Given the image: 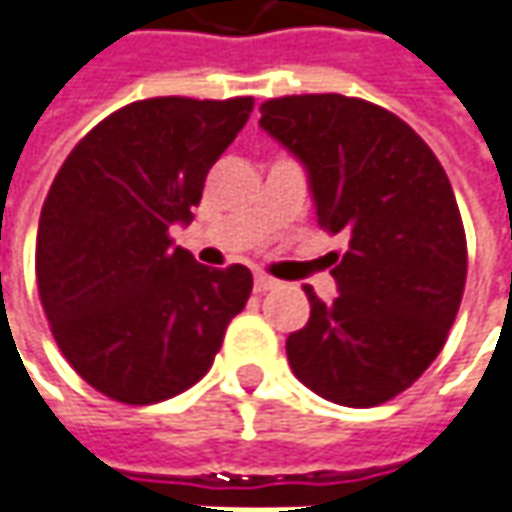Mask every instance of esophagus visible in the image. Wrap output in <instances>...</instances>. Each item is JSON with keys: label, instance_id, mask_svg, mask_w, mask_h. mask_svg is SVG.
<instances>
[{"label": "esophagus", "instance_id": "1", "mask_svg": "<svg viewBox=\"0 0 512 512\" xmlns=\"http://www.w3.org/2000/svg\"><path fill=\"white\" fill-rule=\"evenodd\" d=\"M278 286V280L269 278V275H255V292L257 295H263V292H272Z\"/></svg>", "mask_w": 512, "mask_h": 512}]
</instances>
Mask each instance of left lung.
<instances>
[{
    "mask_svg": "<svg viewBox=\"0 0 512 512\" xmlns=\"http://www.w3.org/2000/svg\"><path fill=\"white\" fill-rule=\"evenodd\" d=\"M260 125L309 171L318 226L346 234L329 266L338 298L312 286L309 321L286 338L300 384L341 407H378L412 387L456 321L467 237L430 145L375 102L295 94L260 105Z\"/></svg>",
    "mask_w": 512,
    "mask_h": 512,
    "instance_id": "1",
    "label": "left lung"
}]
</instances>
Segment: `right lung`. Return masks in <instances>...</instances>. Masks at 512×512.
Here are the masks:
<instances>
[{"label":"right lung","instance_id":"add662e5","mask_svg":"<svg viewBox=\"0 0 512 512\" xmlns=\"http://www.w3.org/2000/svg\"><path fill=\"white\" fill-rule=\"evenodd\" d=\"M252 108V97L137 100L56 171L36 232L39 300L65 361L120 404L194 387L252 295L246 266H200L168 234L189 223Z\"/></svg>","mask_w":512,"mask_h":512}]
</instances>
